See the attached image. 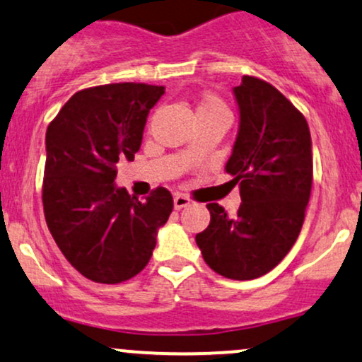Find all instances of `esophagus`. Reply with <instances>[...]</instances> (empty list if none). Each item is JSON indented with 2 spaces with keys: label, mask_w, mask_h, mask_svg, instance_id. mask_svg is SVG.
<instances>
[{
  "label": "esophagus",
  "mask_w": 362,
  "mask_h": 362,
  "mask_svg": "<svg viewBox=\"0 0 362 362\" xmlns=\"http://www.w3.org/2000/svg\"><path fill=\"white\" fill-rule=\"evenodd\" d=\"M173 204H175V209H184V207L192 204V199L185 194H177L173 197Z\"/></svg>",
  "instance_id": "obj_1"
}]
</instances>
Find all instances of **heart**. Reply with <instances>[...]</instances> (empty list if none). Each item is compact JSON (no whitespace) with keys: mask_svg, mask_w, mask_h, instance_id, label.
<instances>
[{"mask_svg":"<svg viewBox=\"0 0 362 362\" xmlns=\"http://www.w3.org/2000/svg\"><path fill=\"white\" fill-rule=\"evenodd\" d=\"M214 112H228L224 103L214 95H207V97L199 103L197 114H214Z\"/></svg>","mask_w":362,"mask_h":362,"instance_id":"b5f03b06","label":"heart"}]
</instances>
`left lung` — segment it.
<instances>
[{
	"label": "left lung",
	"instance_id": "obj_1",
	"mask_svg": "<svg viewBox=\"0 0 362 362\" xmlns=\"http://www.w3.org/2000/svg\"><path fill=\"white\" fill-rule=\"evenodd\" d=\"M240 129L226 172L242 204L230 216L209 202L211 223L195 235L206 264L219 276L250 281L272 271L300 235L313 184L306 119L271 83L243 76L233 88Z\"/></svg>",
	"mask_w": 362,
	"mask_h": 362
}]
</instances>
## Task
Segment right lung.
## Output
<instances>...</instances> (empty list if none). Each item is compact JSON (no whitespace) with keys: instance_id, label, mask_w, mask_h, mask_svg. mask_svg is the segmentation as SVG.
I'll return each mask as SVG.
<instances>
[{"instance_id":"add662e5","label":"right lung","mask_w":362,"mask_h":362,"mask_svg":"<svg viewBox=\"0 0 362 362\" xmlns=\"http://www.w3.org/2000/svg\"><path fill=\"white\" fill-rule=\"evenodd\" d=\"M165 86L112 83L76 91L45 134V223L86 279L119 284L146 267L173 197L156 187L139 201L115 187L117 163L134 160L149 110Z\"/></svg>"}]
</instances>
